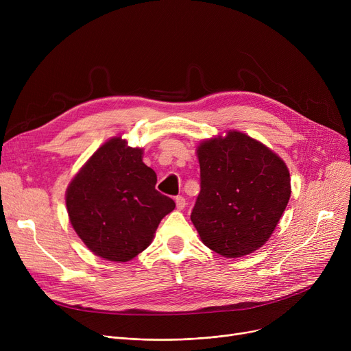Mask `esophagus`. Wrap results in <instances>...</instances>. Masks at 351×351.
Masks as SVG:
<instances>
[{"mask_svg": "<svg viewBox=\"0 0 351 351\" xmlns=\"http://www.w3.org/2000/svg\"><path fill=\"white\" fill-rule=\"evenodd\" d=\"M175 202H176V208H178L179 210L185 209V206H186V200H185V197H183V196H176Z\"/></svg>", "mask_w": 351, "mask_h": 351, "instance_id": "34e87169", "label": "esophagus"}]
</instances>
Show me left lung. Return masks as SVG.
<instances>
[{"label": "left lung", "instance_id": "obj_1", "mask_svg": "<svg viewBox=\"0 0 351 351\" xmlns=\"http://www.w3.org/2000/svg\"><path fill=\"white\" fill-rule=\"evenodd\" d=\"M196 152L200 192L191 220L202 242L225 257L262 247L291 193L283 159L237 131L200 142Z\"/></svg>", "mask_w": 351, "mask_h": 351}]
</instances>
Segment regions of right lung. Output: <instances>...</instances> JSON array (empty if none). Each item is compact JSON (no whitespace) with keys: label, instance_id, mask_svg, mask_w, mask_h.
Listing matches in <instances>:
<instances>
[{"label":"right lung","instance_id":"obj_1","mask_svg":"<svg viewBox=\"0 0 351 351\" xmlns=\"http://www.w3.org/2000/svg\"><path fill=\"white\" fill-rule=\"evenodd\" d=\"M143 151L121 136L105 142L66 189L69 222L85 246L102 259L128 262L151 245L175 202L155 189L156 173Z\"/></svg>","mask_w":351,"mask_h":351}]
</instances>
